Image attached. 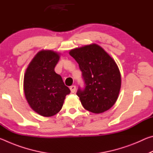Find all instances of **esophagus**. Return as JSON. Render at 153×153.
<instances>
[{
    "mask_svg": "<svg viewBox=\"0 0 153 153\" xmlns=\"http://www.w3.org/2000/svg\"><path fill=\"white\" fill-rule=\"evenodd\" d=\"M76 86H70V90H71V92H72V93H74L75 92V91H76Z\"/></svg>",
    "mask_w": 153,
    "mask_h": 153,
    "instance_id": "34e87169",
    "label": "esophagus"
}]
</instances>
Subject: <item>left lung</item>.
I'll list each match as a JSON object with an SVG mask.
<instances>
[{
  "mask_svg": "<svg viewBox=\"0 0 153 153\" xmlns=\"http://www.w3.org/2000/svg\"><path fill=\"white\" fill-rule=\"evenodd\" d=\"M69 55L79 64L86 85L76 93L83 107L94 113L109 109L117 101L121 85L114 59L96 44L72 49Z\"/></svg>",
  "mask_w": 153,
  "mask_h": 153,
  "instance_id": "8db88e82",
  "label": "left lung"
}]
</instances>
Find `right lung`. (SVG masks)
<instances>
[{"instance_id":"obj_1","label":"right lung","mask_w":153,"mask_h":153,"mask_svg":"<svg viewBox=\"0 0 153 153\" xmlns=\"http://www.w3.org/2000/svg\"><path fill=\"white\" fill-rule=\"evenodd\" d=\"M60 53L42 50L36 54L24 74V90L30 107L44 117L56 115L63 107L70 90L65 85L55 67Z\"/></svg>"}]
</instances>
